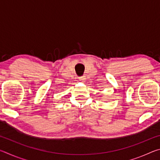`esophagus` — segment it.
Here are the masks:
<instances>
[{"instance_id": "34e87169", "label": "esophagus", "mask_w": 160, "mask_h": 160, "mask_svg": "<svg viewBox=\"0 0 160 160\" xmlns=\"http://www.w3.org/2000/svg\"><path fill=\"white\" fill-rule=\"evenodd\" d=\"M79 80L80 81H82V82H83L84 80H85V76H80V77H79Z\"/></svg>"}]
</instances>
